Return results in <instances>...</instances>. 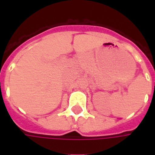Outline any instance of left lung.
Wrapping results in <instances>:
<instances>
[{
  "label": "left lung",
  "instance_id": "8db88e82",
  "mask_svg": "<svg viewBox=\"0 0 155 155\" xmlns=\"http://www.w3.org/2000/svg\"><path fill=\"white\" fill-rule=\"evenodd\" d=\"M154 86H155V83H154Z\"/></svg>",
  "mask_w": 155,
  "mask_h": 155
}]
</instances>
